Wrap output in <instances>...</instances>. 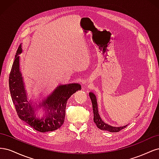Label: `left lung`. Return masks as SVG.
Wrapping results in <instances>:
<instances>
[{"instance_id": "1", "label": "left lung", "mask_w": 159, "mask_h": 159, "mask_svg": "<svg viewBox=\"0 0 159 159\" xmlns=\"http://www.w3.org/2000/svg\"><path fill=\"white\" fill-rule=\"evenodd\" d=\"M90 99L92 102V107H93V121L96 124L97 127L100 129L101 130H103V131H107L109 132L112 133H116L121 131V130L123 129L126 127L127 125H125L123 127H113L105 123L102 118L100 117V115H99L98 111V103H97V99L94 93L92 92H90L89 93Z\"/></svg>"}]
</instances>
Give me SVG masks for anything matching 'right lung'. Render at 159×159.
Segmentation results:
<instances>
[{
  "mask_svg": "<svg viewBox=\"0 0 159 159\" xmlns=\"http://www.w3.org/2000/svg\"><path fill=\"white\" fill-rule=\"evenodd\" d=\"M22 52L20 45L16 51L9 75V89L16 113L19 118L38 131L45 133L55 131L64 122L67 101L77 91L81 90V85L78 84H70L57 86L39 105V107H44L46 115L42 118L37 117L34 105H32L30 101L28 100L20 71L18 55Z\"/></svg>",
  "mask_w": 159,
  "mask_h": 159,
  "instance_id": "1",
  "label": "right lung"
}]
</instances>
